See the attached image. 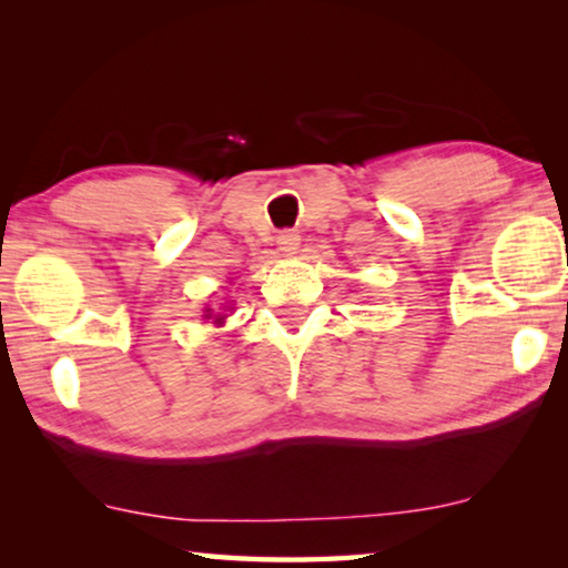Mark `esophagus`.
<instances>
[{"mask_svg": "<svg viewBox=\"0 0 568 568\" xmlns=\"http://www.w3.org/2000/svg\"><path fill=\"white\" fill-rule=\"evenodd\" d=\"M276 243H278V251L294 253L300 247V235L294 230H284V232H278Z\"/></svg>", "mask_w": 568, "mask_h": 568, "instance_id": "obj_1", "label": "esophagus"}]
</instances>
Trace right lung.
I'll use <instances>...</instances> for the list:
<instances>
[{
	"mask_svg": "<svg viewBox=\"0 0 568 568\" xmlns=\"http://www.w3.org/2000/svg\"><path fill=\"white\" fill-rule=\"evenodd\" d=\"M216 321H220V317H216Z\"/></svg>",
	"mask_w": 568,
	"mask_h": 568,
	"instance_id": "add662e5",
	"label": "right lung"
}]
</instances>
